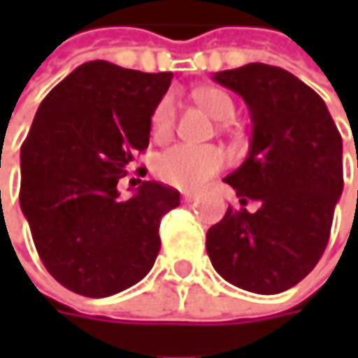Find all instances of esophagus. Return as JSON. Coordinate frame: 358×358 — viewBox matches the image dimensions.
<instances>
[{"label":"esophagus","instance_id":"obj_1","mask_svg":"<svg viewBox=\"0 0 358 358\" xmlns=\"http://www.w3.org/2000/svg\"><path fill=\"white\" fill-rule=\"evenodd\" d=\"M197 199V193H193V191H185L183 193V201H193Z\"/></svg>","mask_w":358,"mask_h":358}]
</instances>
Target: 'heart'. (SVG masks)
<instances>
[{"label": "heart", "mask_w": 358, "mask_h": 358, "mask_svg": "<svg viewBox=\"0 0 358 358\" xmlns=\"http://www.w3.org/2000/svg\"><path fill=\"white\" fill-rule=\"evenodd\" d=\"M195 101L217 121H229L235 103L225 91L207 87L195 93ZM177 107L173 95L159 99L151 113V135L157 141L169 139L175 127ZM225 167V153L215 145H173L159 155L155 173L167 185L177 189H197Z\"/></svg>", "instance_id": "obj_1"}]
</instances>
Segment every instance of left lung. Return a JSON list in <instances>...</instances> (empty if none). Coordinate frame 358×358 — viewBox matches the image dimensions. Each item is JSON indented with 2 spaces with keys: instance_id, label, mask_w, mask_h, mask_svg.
<instances>
[{
  "instance_id": "8db88e82",
  "label": "left lung",
  "mask_w": 358,
  "mask_h": 358,
  "mask_svg": "<svg viewBox=\"0 0 358 358\" xmlns=\"http://www.w3.org/2000/svg\"><path fill=\"white\" fill-rule=\"evenodd\" d=\"M251 113L249 155L225 177L241 205L207 231L215 271L231 285L275 295L303 281L329 243L343 193V139L319 93L275 65L249 63L215 73Z\"/></svg>"
}]
</instances>
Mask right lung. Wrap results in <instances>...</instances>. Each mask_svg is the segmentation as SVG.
I'll list each match as a JSON object with an SVG mask.
<instances>
[{
	"label": "right lung",
	"instance_id": "add662e5",
	"mask_svg": "<svg viewBox=\"0 0 358 358\" xmlns=\"http://www.w3.org/2000/svg\"><path fill=\"white\" fill-rule=\"evenodd\" d=\"M171 73L87 62L49 91L21 145L20 205L49 275L83 296L139 282L159 249L161 217L179 191L143 181L129 199L117 183L147 149L151 113Z\"/></svg>",
	"mask_w": 358,
	"mask_h": 358
}]
</instances>
